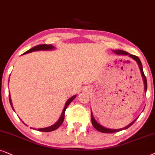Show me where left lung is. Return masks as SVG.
<instances>
[{"instance_id": "1", "label": "left lung", "mask_w": 155, "mask_h": 155, "mask_svg": "<svg viewBox=\"0 0 155 155\" xmlns=\"http://www.w3.org/2000/svg\"><path fill=\"white\" fill-rule=\"evenodd\" d=\"M115 54H116L117 55H128L130 58L133 59L137 63V64H138L139 66V70H140V72H141V74H142V79H143V82H144V92L146 93L147 92V79H146V77H145L144 74V71H143V68H142V62H141L140 60H139V58L138 57L135 56V55H133V54H129V53L127 52V51H123V50H119V49H117V50H113ZM137 119L134 120V121H133L131 123H130L129 124V125L127 126V127H124V128H121V129H108V128H106V127H104V126H102L101 124H100L99 123H98V121L95 120V118H94V116H93V114L92 111H91V121H92V124L93 126V127L95 128L96 130H98V131H100V132H102V133H114V132H117V131H121V130H124V129H128L129 127H130L132 124L134 123L135 121Z\"/></svg>"}]
</instances>
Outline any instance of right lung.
I'll return each mask as SVG.
<instances>
[{"label":"right lung","instance_id":"add662e5","mask_svg":"<svg viewBox=\"0 0 155 155\" xmlns=\"http://www.w3.org/2000/svg\"><path fill=\"white\" fill-rule=\"evenodd\" d=\"M55 47H54L53 45H37L36 46V47H32L31 49H28V51H26V52L24 53L23 54H27V53H30V52H32V51H41V50H45V51H47V50H52V49H54ZM77 96L76 95H73V96H72L71 98H69L68 101H67L66 104H65V106L64 107V109L62 110V114H61L60 118H59V120L57 121L56 123L54 124H53V125L50 126V127H46V128H41V129H38V131H45V132H49V131H54V130H56L57 129H58L59 127H60L61 125H62V124L63 123V121H64V112H65V110L67 108V107L68 106V105L70 104V103L72 102V101L74 100V98H75V97ZM9 101H10V104H11V106L12 107L13 110H14L13 109V104H12V102H11V95H9ZM23 123H24V121H22ZM26 125V124H25ZM32 129V128H31Z\"/></svg>","mask_w":155,"mask_h":155}]
</instances>
